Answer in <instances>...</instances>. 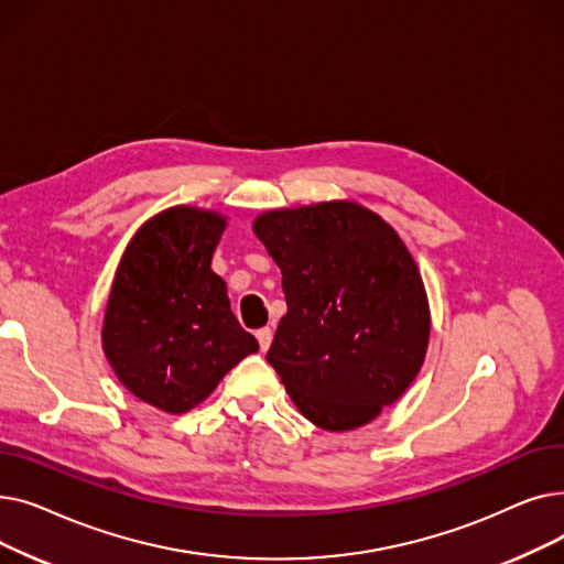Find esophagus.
I'll list each match as a JSON object with an SVG mask.
<instances>
[{
  "label": "esophagus",
  "mask_w": 564,
  "mask_h": 564,
  "mask_svg": "<svg viewBox=\"0 0 564 564\" xmlns=\"http://www.w3.org/2000/svg\"><path fill=\"white\" fill-rule=\"evenodd\" d=\"M256 338H258L260 349H262V351H267V349H270V345H272L274 334H272V329H270V327H264V329H258V332H256Z\"/></svg>",
  "instance_id": "1"
}]
</instances>
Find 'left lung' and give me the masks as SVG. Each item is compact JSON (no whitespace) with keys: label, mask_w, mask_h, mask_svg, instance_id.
<instances>
[{"label":"left lung","mask_w":564,"mask_h":564,"mask_svg":"<svg viewBox=\"0 0 564 564\" xmlns=\"http://www.w3.org/2000/svg\"><path fill=\"white\" fill-rule=\"evenodd\" d=\"M253 232L279 264L288 304L267 361L313 425H368L425 361L432 317L416 260L357 200L267 210Z\"/></svg>","instance_id":"left-lung-1"}]
</instances>
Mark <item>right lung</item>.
Returning a JSON list of instances; mask_svg holds the SVG:
<instances>
[{
	"instance_id": "1",
	"label": "right lung",
	"mask_w": 564,
	"mask_h": 564,
	"mask_svg": "<svg viewBox=\"0 0 564 564\" xmlns=\"http://www.w3.org/2000/svg\"><path fill=\"white\" fill-rule=\"evenodd\" d=\"M228 217L173 205L141 224L116 267L102 319V351L118 381L166 413L210 395L258 340L230 311L213 253Z\"/></svg>"
}]
</instances>
